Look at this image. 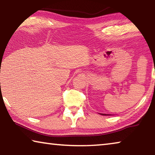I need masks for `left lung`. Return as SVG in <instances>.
Listing matches in <instances>:
<instances>
[{
	"label": "left lung",
	"mask_w": 155,
	"mask_h": 155,
	"mask_svg": "<svg viewBox=\"0 0 155 155\" xmlns=\"http://www.w3.org/2000/svg\"><path fill=\"white\" fill-rule=\"evenodd\" d=\"M101 115H108L107 114H101Z\"/></svg>",
	"instance_id": "obj_1"
}]
</instances>
